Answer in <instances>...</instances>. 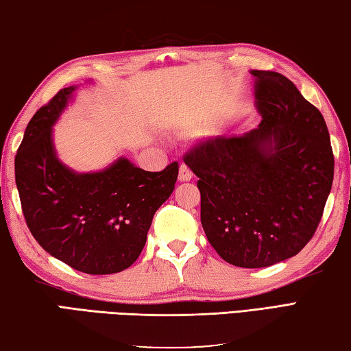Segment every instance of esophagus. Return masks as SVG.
I'll use <instances>...</instances> for the list:
<instances>
[{"mask_svg": "<svg viewBox=\"0 0 351 351\" xmlns=\"http://www.w3.org/2000/svg\"><path fill=\"white\" fill-rule=\"evenodd\" d=\"M191 178H193V171L189 169L188 165L182 163L180 165V169H178V180H180V182H189Z\"/></svg>", "mask_w": 351, "mask_h": 351, "instance_id": "34e87169", "label": "esophagus"}]
</instances>
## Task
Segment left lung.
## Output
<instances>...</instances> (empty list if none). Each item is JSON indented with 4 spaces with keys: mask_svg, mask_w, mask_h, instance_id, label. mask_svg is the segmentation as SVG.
I'll return each mask as SVG.
<instances>
[{
    "mask_svg": "<svg viewBox=\"0 0 351 351\" xmlns=\"http://www.w3.org/2000/svg\"><path fill=\"white\" fill-rule=\"evenodd\" d=\"M250 75L258 128L209 138L183 160L198 177L210 246L229 264L256 269L295 256L312 240L335 158L321 111L292 81L276 71Z\"/></svg>",
    "mask_w": 351,
    "mask_h": 351,
    "instance_id": "obj_1",
    "label": "left lung"
}]
</instances>
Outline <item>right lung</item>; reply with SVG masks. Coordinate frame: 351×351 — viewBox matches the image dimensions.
Wrapping results in <instances>:
<instances>
[{
  "label": "right lung",
  "instance_id": "1",
  "mask_svg": "<svg viewBox=\"0 0 351 351\" xmlns=\"http://www.w3.org/2000/svg\"><path fill=\"white\" fill-rule=\"evenodd\" d=\"M76 87L58 91L25 128L15 157L23 214L45 252L79 272L117 274L147 243L156 210L173 194L178 163L149 173L121 157L99 173L79 174L59 162L51 127Z\"/></svg>",
  "mask_w": 351,
  "mask_h": 351
}]
</instances>
